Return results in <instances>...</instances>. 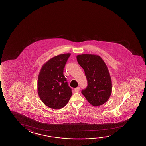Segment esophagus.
Returning <instances> with one entry per match:
<instances>
[{
	"mask_svg": "<svg viewBox=\"0 0 146 146\" xmlns=\"http://www.w3.org/2000/svg\"><path fill=\"white\" fill-rule=\"evenodd\" d=\"M79 90H80V88H76L74 89V91H75V92H78L79 91Z\"/></svg>",
	"mask_w": 146,
	"mask_h": 146,
	"instance_id": "esophagus-1",
	"label": "esophagus"
}]
</instances>
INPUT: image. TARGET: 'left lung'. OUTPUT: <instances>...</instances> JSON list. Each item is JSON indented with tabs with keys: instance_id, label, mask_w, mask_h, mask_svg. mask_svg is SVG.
<instances>
[{
	"instance_id": "left-lung-1",
	"label": "left lung",
	"mask_w": 146,
	"mask_h": 146,
	"mask_svg": "<svg viewBox=\"0 0 146 146\" xmlns=\"http://www.w3.org/2000/svg\"><path fill=\"white\" fill-rule=\"evenodd\" d=\"M76 59L84 70L88 84L82 93L94 106L103 104L110 98L112 88L111 76L106 63L97 55H78Z\"/></svg>"
}]
</instances>
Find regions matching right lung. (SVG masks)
I'll list each match as a JSON object with an SVG mask.
<instances>
[{
    "mask_svg": "<svg viewBox=\"0 0 146 146\" xmlns=\"http://www.w3.org/2000/svg\"><path fill=\"white\" fill-rule=\"evenodd\" d=\"M70 53L53 57L44 63L38 78L37 91L42 101L52 109H61L72 95L63 75V68Z\"/></svg>",
    "mask_w": 146,
    "mask_h": 146,
    "instance_id": "right-lung-1",
    "label": "right lung"
}]
</instances>
